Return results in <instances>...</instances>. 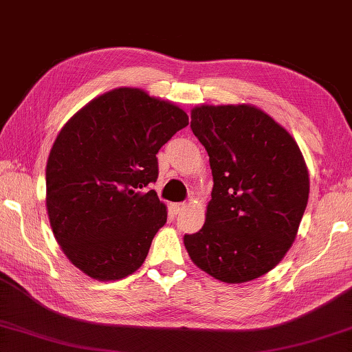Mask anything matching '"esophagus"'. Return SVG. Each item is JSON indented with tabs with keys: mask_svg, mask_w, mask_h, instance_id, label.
Wrapping results in <instances>:
<instances>
[{
	"mask_svg": "<svg viewBox=\"0 0 352 352\" xmlns=\"http://www.w3.org/2000/svg\"><path fill=\"white\" fill-rule=\"evenodd\" d=\"M184 208H186V203H174V204H172V209H174L175 214L182 212Z\"/></svg>",
	"mask_w": 352,
	"mask_h": 352,
	"instance_id": "obj_1",
	"label": "esophagus"
}]
</instances>
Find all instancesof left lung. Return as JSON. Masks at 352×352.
I'll use <instances>...</instances> for the list:
<instances>
[{
    "mask_svg": "<svg viewBox=\"0 0 352 352\" xmlns=\"http://www.w3.org/2000/svg\"><path fill=\"white\" fill-rule=\"evenodd\" d=\"M190 129L204 146L214 188L200 231L184 235L190 260L225 283L274 270L297 237L309 175L298 144L252 104H201Z\"/></svg>",
    "mask_w": 352,
    "mask_h": 352,
    "instance_id": "8db88e82",
    "label": "left lung"
}]
</instances>
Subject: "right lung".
<instances>
[{"label":"right lung","mask_w":352,"mask_h":352,"mask_svg":"<svg viewBox=\"0 0 352 352\" xmlns=\"http://www.w3.org/2000/svg\"><path fill=\"white\" fill-rule=\"evenodd\" d=\"M189 124L182 107L117 87L81 107L56 135L46 166V208L61 251L91 278L135 272L168 219L155 190L157 154Z\"/></svg>","instance_id":"add662e5"}]
</instances>
